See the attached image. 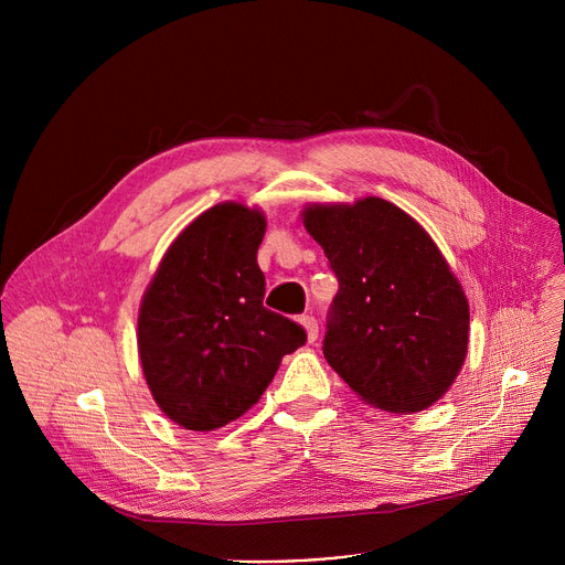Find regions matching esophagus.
I'll list each match as a JSON object with an SVG mask.
<instances>
[{
    "instance_id": "1",
    "label": "esophagus",
    "mask_w": 565,
    "mask_h": 565,
    "mask_svg": "<svg viewBox=\"0 0 565 565\" xmlns=\"http://www.w3.org/2000/svg\"><path fill=\"white\" fill-rule=\"evenodd\" d=\"M300 322H302V328H305V332H307V339H309V341H316V339H318V320L307 313V316L300 318Z\"/></svg>"
}]
</instances>
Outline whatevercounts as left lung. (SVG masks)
I'll use <instances>...</instances> for the list:
<instances>
[{
	"mask_svg": "<svg viewBox=\"0 0 565 565\" xmlns=\"http://www.w3.org/2000/svg\"><path fill=\"white\" fill-rule=\"evenodd\" d=\"M305 226L339 279L322 354L364 403L422 412L449 392L469 341V305L447 258L398 205L313 203Z\"/></svg>",
	"mask_w": 565,
	"mask_h": 565,
	"instance_id": "obj_1",
	"label": "left lung"
}]
</instances>
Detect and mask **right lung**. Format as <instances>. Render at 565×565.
I'll use <instances>...</instances> for the list:
<instances>
[{
	"instance_id": "right-lung-1",
	"label": "right lung",
	"mask_w": 565,
	"mask_h": 565,
	"mask_svg": "<svg viewBox=\"0 0 565 565\" xmlns=\"http://www.w3.org/2000/svg\"><path fill=\"white\" fill-rule=\"evenodd\" d=\"M265 217L217 203L181 231L139 307L141 371L158 407L188 430H215L258 403L302 324L263 307L256 252Z\"/></svg>"
}]
</instances>
